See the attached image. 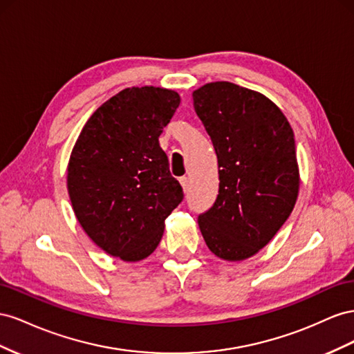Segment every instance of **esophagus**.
<instances>
[{
  "instance_id": "1",
  "label": "esophagus",
  "mask_w": 354,
  "mask_h": 354,
  "mask_svg": "<svg viewBox=\"0 0 354 354\" xmlns=\"http://www.w3.org/2000/svg\"><path fill=\"white\" fill-rule=\"evenodd\" d=\"M179 183H180V185H183L184 191L187 193V191H188V187H189V184H188V178H187V176L179 178Z\"/></svg>"
}]
</instances>
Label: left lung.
I'll return each instance as SVG.
<instances>
[{
  "label": "left lung",
  "mask_w": 354,
  "mask_h": 354,
  "mask_svg": "<svg viewBox=\"0 0 354 354\" xmlns=\"http://www.w3.org/2000/svg\"><path fill=\"white\" fill-rule=\"evenodd\" d=\"M193 99L219 167L218 197L198 215V227L216 257L246 259L276 236L295 206L294 132L268 97L233 83H209Z\"/></svg>",
  "instance_id": "8db88e82"
}]
</instances>
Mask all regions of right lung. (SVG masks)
<instances>
[{
	"label": "right lung",
	"instance_id": "1",
	"mask_svg": "<svg viewBox=\"0 0 354 354\" xmlns=\"http://www.w3.org/2000/svg\"><path fill=\"white\" fill-rule=\"evenodd\" d=\"M180 97L153 86L124 88L87 120L68 165V193L87 236L106 254H153L165 219L184 198L158 136Z\"/></svg>",
	"mask_w": 354,
	"mask_h": 354
}]
</instances>
